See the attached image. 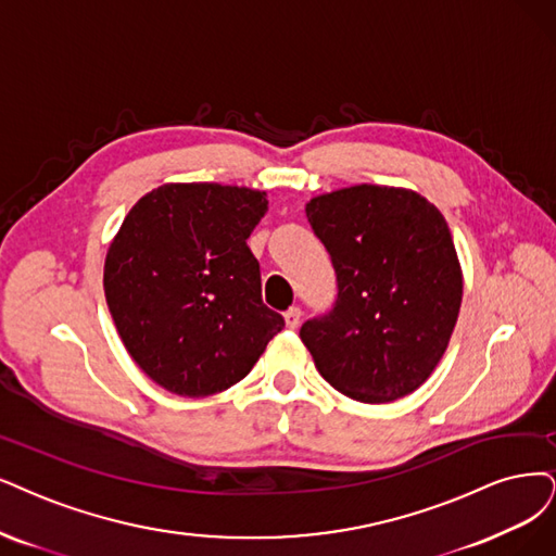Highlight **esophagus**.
<instances>
[{"instance_id":"obj_1","label":"esophagus","mask_w":556,"mask_h":556,"mask_svg":"<svg viewBox=\"0 0 556 556\" xmlns=\"http://www.w3.org/2000/svg\"><path fill=\"white\" fill-rule=\"evenodd\" d=\"M300 320H302V309H300V306H291V309L283 314V323H286V327H289V330H295V327L300 325Z\"/></svg>"}]
</instances>
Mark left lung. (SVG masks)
I'll return each instance as SVG.
<instances>
[{
	"mask_svg": "<svg viewBox=\"0 0 556 556\" xmlns=\"http://www.w3.org/2000/svg\"><path fill=\"white\" fill-rule=\"evenodd\" d=\"M304 211L339 283L334 309L300 330L318 374L359 403L413 394L440 364L463 302L444 215L415 190L366 182Z\"/></svg>",
	"mask_w": 556,
	"mask_h": 556,
	"instance_id": "left-lung-1",
	"label": "left lung"
}]
</instances>
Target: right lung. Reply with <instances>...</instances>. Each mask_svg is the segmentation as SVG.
<instances>
[{
    "instance_id": "obj_1",
    "label": "right lung",
    "mask_w": 556,
    "mask_h": 556,
    "mask_svg": "<svg viewBox=\"0 0 556 556\" xmlns=\"http://www.w3.org/2000/svg\"><path fill=\"white\" fill-rule=\"evenodd\" d=\"M261 190L164 182L123 219L105 256V300L137 366L162 389L203 399L240 382L283 330L261 300L247 238Z\"/></svg>"
}]
</instances>
